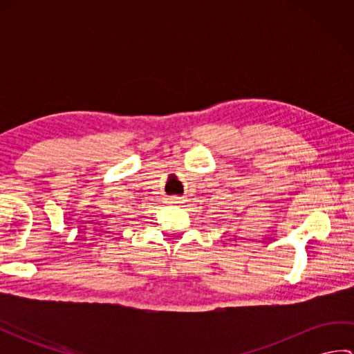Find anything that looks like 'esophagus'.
Returning <instances> with one entry per match:
<instances>
[{
	"label": "esophagus",
	"mask_w": 354,
	"mask_h": 354,
	"mask_svg": "<svg viewBox=\"0 0 354 354\" xmlns=\"http://www.w3.org/2000/svg\"><path fill=\"white\" fill-rule=\"evenodd\" d=\"M170 201L173 202V204H178V202H179V201H181V198H171Z\"/></svg>",
	"instance_id": "obj_1"
}]
</instances>
